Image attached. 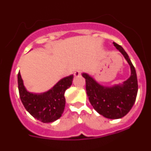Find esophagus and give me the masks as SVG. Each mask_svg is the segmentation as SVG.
<instances>
[{
	"instance_id": "obj_1",
	"label": "esophagus",
	"mask_w": 151,
	"mask_h": 151,
	"mask_svg": "<svg viewBox=\"0 0 151 151\" xmlns=\"http://www.w3.org/2000/svg\"><path fill=\"white\" fill-rule=\"evenodd\" d=\"M81 74H82V72L80 71V70H76V71L74 73V76L76 77L81 76Z\"/></svg>"
}]
</instances>
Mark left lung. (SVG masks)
<instances>
[{"label":"left lung","instance_id":"left-lung-1","mask_svg":"<svg viewBox=\"0 0 151 151\" xmlns=\"http://www.w3.org/2000/svg\"><path fill=\"white\" fill-rule=\"evenodd\" d=\"M113 45L130 66L131 76L126 81L106 87L98 83L88 73H84L82 76L85 78L87 95L94 110L106 118L116 119L125 116L134 105L138 93V79L135 69L127 53L115 42Z\"/></svg>","mask_w":151,"mask_h":151}]
</instances>
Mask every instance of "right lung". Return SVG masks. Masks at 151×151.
Here are the masks:
<instances>
[{"label":"right lung","instance_id":"1","mask_svg":"<svg viewBox=\"0 0 151 151\" xmlns=\"http://www.w3.org/2000/svg\"><path fill=\"white\" fill-rule=\"evenodd\" d=\"M73 75L62 78L47 91L35 94L26 90L20 73H18L19 97L26 110L36 119L45 123L60 118L64 111L66 99L64 93L71 86Z\"/></svg>","mask_w":151,"mask_h":151}]
</instances>
